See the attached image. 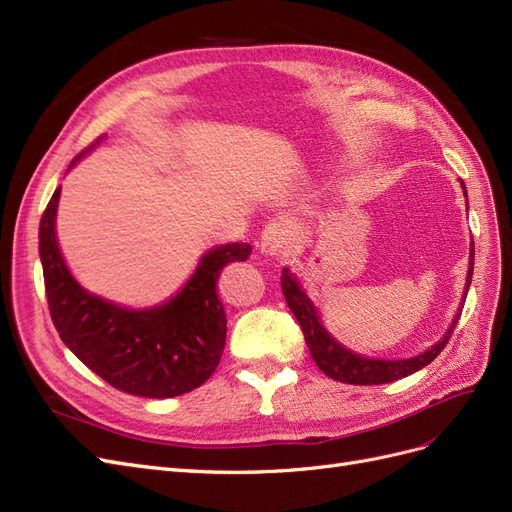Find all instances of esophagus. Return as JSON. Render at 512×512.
<instances>
[{"label": "esophagus", "mask_w": 512, "mask_h": 512, "mask_svg": "<svg viewBox=\"0 0 512 512\" xmlns=\"http://www.w3.org/2000/svg\"><path fill=\"white\" fill-rule=\"evenodd\" d=\"M289 240V225L283 219H274L261 229L259 249L266 255H280L287 249Z\"/></svg>", "instance_id": "obj_1"}]
</instances>
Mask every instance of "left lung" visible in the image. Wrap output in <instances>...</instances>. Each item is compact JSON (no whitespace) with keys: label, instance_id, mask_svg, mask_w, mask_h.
Here are the masks:
<instances>
[{"label":"left lung","instance_id":"1","mask_svg":"<svg viewBox=\"0 0 512 512\" xmlns=\"http://www.w3.org/2000/svg\"><path fill=\"white\" fill-rule=\"evenodd\" d=\"M464 191H466V185H464ZM472 268H474V242L470 249V270H468V278H466V293L464 295H468V287L472 283ZM280 285H283L285 300H287L291 312L302 327L308 351H310L312 359H315V364L319 366V370L325 376L334 378V381H338V383H346V385L393 383V381H398V378H404L412 372L425 368L427 364H432L444 346L449 344L453 329L461 317V308H464V302H461L459 312L455 315L449 332L444 334V338L438 344H434L430 351H425V353H421L417 357H410V359H393V361L368 359V357H361L357 353H351L349 349H344L342 344H338L332 336L325 332V327L319 321L315 306H312V302L306 298V293L302 291L300 283L295 280V276L287 268L283 270V274H280Z\"/></svg>","mask_w":512,"mask_h":512}]
</instances>
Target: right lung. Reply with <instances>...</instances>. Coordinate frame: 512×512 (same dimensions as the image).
Masks as SVG:
<instances>
[{"instance_id":"right-lung-1","label":"right lung","mask_w":512,"mask_h":512,"mask_svg":"<svg viewBox=\"0 0 512 512\" xmlns=\"http://www.w3.org/2000/svg\"><path fill=\"white\" fill-rule=\"evenodd\" d=\"M59 191L42 214L38 238L46 302L63 344L108 385L138 398H176L204 385L227 336L217 280L229 263L249 259L251 244L217 246L176 298L151 310H127L87 293L65 266L55 238Z\"/></svg>"}]
</instances>
